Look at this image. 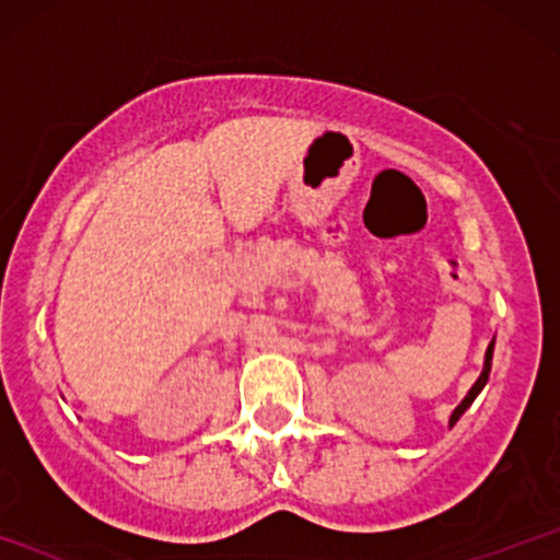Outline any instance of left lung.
<instances>
[{"label": "left lung", "instance_id": "obj_1", "mask_svg": "<svg viewBox=\"0 0 560 560\" xmlns=\"http://www.w3.org/2000/svg\"><path fill=\"white\" fill-rule=\"evenodd\" d=\"M492 347H494V339H492V342H490V347H487V355H485V371H481V376L477 378V384H474V387H471V389H468V395L464 397V402H460V405H458V408H455V410H453V416H450V427H453V423H455V421H458V419H460V416H464V413H466V408H468V405H471V402H474V397H477V395H479V392H481V389H485L487 378H490V369H492Z\"/></svg>", "mask_w": 560, "mask_h": 560}]
</instances>
